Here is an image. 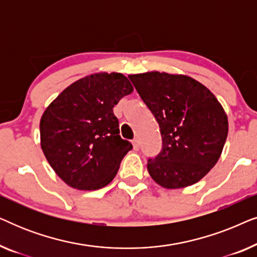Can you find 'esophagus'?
Wrapping results in <instances>:
<instances>
[{
	"instance_id": "1",
	"label": "esophagus",
	"mask_w": 257,
	"mask_h": 257,
	"mask_svg": "<svg viewBox=\"0 0 257 257\" xmlns=\"http://www.w3.org/2000/svg\"><path fill=\"white\" fill-rule=\"evenodd\" d=\"M132 145H133V150L138 151L139 150V140L138 139H133L132 140Z\"/></svg>"
}]
</instances>
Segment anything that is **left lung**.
Wrapping results in <instances>:
<instances>
[{"label": "left lung", "mask_w": 257, "mask_h": 257, "mask_svg": "<svg viewBox=\"0 0 257 257\" xmlns=\"http://www.w3.org/2000/svg\"><path fill=\"white\" fill-rule=\"evenodd\" d=\"M128 78L160 127L163 147L147 161L151 177L168 189L201 180L219 160L228 135L219 100L188 76L152 71Z\"/></svg>", "instance_id": "1"}]
</instances>
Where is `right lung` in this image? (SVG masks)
<instances>
[{
    "mask_svg": "<svg viewBox=\"0 0 257 257\" xmlns=\"http://www.w3.org/2000/svg\"><path fill=\"white\" fill-rule=\"evenodd\" d=\"M133 91L117 72L72 83L41 118V147L52 170L70 187L96 191L113 180L132 144L119 136L114 105Z\"/></svg>",
    "mask_w": 257,
    "mask_h": 257,
    "instance_id": "1",
    "label": "right lung"
}]
</instances>
